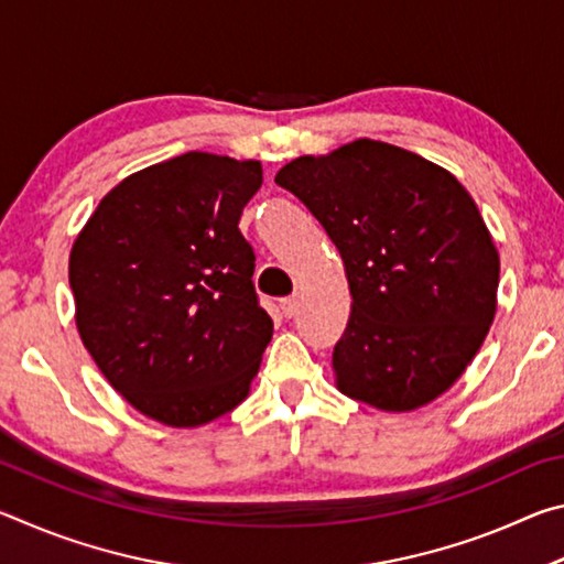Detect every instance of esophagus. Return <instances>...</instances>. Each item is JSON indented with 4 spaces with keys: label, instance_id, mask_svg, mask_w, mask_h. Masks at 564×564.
<instances>
[{
    "label": "esophagus",
    "instance_id": "obj_1",
    "mask_svg": "<svg viewBox=\"0 0 564 564\" xmlns=\"http://www.w3.org/2000/svg\"><path fill=\"white\" fill-rule=\"evenodd\" d=\"M281 311L285 318H293L299 313V295H289V299H281Z\"/></svg>",
    "mask_w": 564,
    "mask_h": 564
}]
</instances>
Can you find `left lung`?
I'll return each mask as SVG.
<instances>
[{"label": "left lung", "mask_w": 564, "mask_h": 564, "mask_svg": "<svg viewBox=\"0 0 564 564\" xmlns=\"http://www.w3.org/2000/svg\"><path fill=\"white\" fill-rule=\"evenodd\" d=\"M275 184L318 218L346 265L340 393L388 413L433 403L498 311L500 256L473 196L451 171L373 139L293 159Z\"/></svg>", "instance_id": "obj_1"}]
</instances>
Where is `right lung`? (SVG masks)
Returning <instances> with one entry per match:
<instances>
[{
	"mask_svg": "<svg viewBox=\"0 0 564 564\" xmlns=\"http://www.w3.org/2000/svg\"><path fill=\"white\" fill-rule=\"evenodd\" d=\"M261 184V161L188 151L113 186L72 246L84 348L156 423H212L259 373L273 321L238 218Z\"/></svg>",
	"mask_w": 564,
	"mask_h": 564,
	"instance_id": "add662e5",
	"label": "right lung"
}]
</instances>
